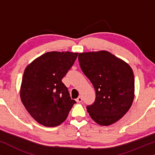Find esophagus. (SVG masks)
<instances>
[{
    "instance_id": "esophagus-1",
    "label": "esophagus",
    "mask_w": 155,
    "mask_h": 155,
    "mask_svg": "<svg viewBox=\"0 0 155 155\" xmlns=\"http://www.w3.org/2000/svg\"><path fill=\"white\" fill-rule=\"evenodd\" d=\"M76 101H77L78 103H80V102H81V101H82V97H81V96H79V97H78V98H77V99H76Z\"/></svg>"
}]
</instances>
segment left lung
Segmentation results:
<instances>
[{"label":"left lung","mask_w":155,"mask_h":155,"mask_svg":"<svg viewBox=\"0 0 155 155\" xmlns=\"http://www.w3.org/2000/svg\"><path fill=\"white\" fill-rule=\"evenodd\" d=\"M78 59L96 92L94 102L86 107L91 118L101 126L118 121L127 113L134 99L132 68L106 51L82 53Z\"/></svg>","instance_id":"8db88e82"}]
</instances>
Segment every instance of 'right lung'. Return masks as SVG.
<instances>
[{
  "instance_id": "1",
  "label": "right lung",
  "mask_w": 155,
  "mask_h": 155,
  "mask_svg": "<svg viewBox=\"0 0 155 155\" xmlns=\"http://www.w3.org/2000/svg\"><path fill=\"white\" fill-rule=\"evenodd\" d=\"M77 53L51 51L35 59L25 68L20 97L34 119L44 126L54 127L66 119L73 106L62 79L77 58Z\"/></svg>"
}]
</instances>
